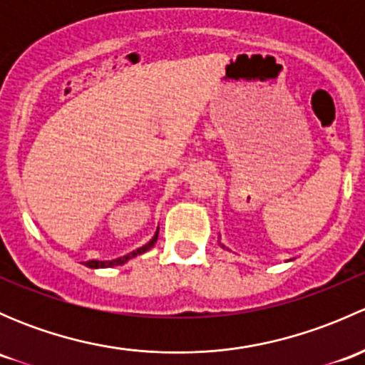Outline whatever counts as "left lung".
<instances>
[{
    "label": "left lung",
    "instance_id": "1",
    "mask_svg": "<svg viewBox=\"0 0 365 365\" xmlns=\"http://www.w3.org/2000/svg\"><path fill=\"white\" fill-rule=\"evenodd\" d=\"M220 247H222V249H224V245H222V244H220Z\"/></svg>",
    "mask_w": 365,
    "mask_h": 365
}]
</instances>
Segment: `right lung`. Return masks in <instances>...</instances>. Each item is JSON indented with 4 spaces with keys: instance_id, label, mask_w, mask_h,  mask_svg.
<instances>
[{
    "instance_id": "1",
    "label": "right lung",
    "mask_w": 365,
    "mask_h": 365,
    "mask_svg": "<svg viewBox=\"0 0 365 365\" xmlns=\"http://www.w3.org/2000/svg\"><path fill=\"white\" fill-rule=\"evenodd\" d=\"M157 238H159V230H157V233L153 235V238H152V240L148 242V244H145V245H143V247L135 249V251L128 252L127 256L116 257V259H111V261H98V259H91V261H86V267H90V268H111V267H118V264L127 263V261H128V259H132V257H135V256H139V254H143V252L150 251V249H152L153 245H155Z\"/></svg>"
}]
</instances>
